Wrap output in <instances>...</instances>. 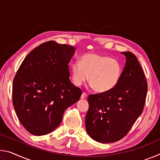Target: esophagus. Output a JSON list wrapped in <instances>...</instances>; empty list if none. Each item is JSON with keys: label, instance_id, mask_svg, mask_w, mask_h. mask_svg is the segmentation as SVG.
I'll use <instances>...</instances> for the list:
<instances>
[{"label": "esophagus", "instance_id": "34e87169", "mask_svg": "<svg viewBox=\"0 0 160 160\" xmlns=\"http://www.w3.org/2000/svg\"><path fill=\"white\" fill-rule=\"evenodd\" d=\"M87 97H88V96H87L86 93H85V92H83V93L82 94V95H81V99H87Z\"/></svg>", "mask_w": 160, "mask_h": 160}]
</instances>
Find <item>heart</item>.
Segmentation results:
<instances>
[{"label":"heart","instance_id":"1","mask_svg":"<svg viewBox=\"0 0 160 160\" xmlns=\"http://www.w3.org/2000/svg\"><path fill=\"white\" fill-rule=\"evenodd\" d=\"M72 80L77 87L88 79L90 86L99 93H107L117 85L122 74V68L118 61L109 56L90 53L83 55L80 62L71 66Z\"/></svg>","mask_w":160,"mask_h":160}]
</instances>
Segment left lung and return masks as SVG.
<instances>
[{"label": "left lung", "instance_id": "obj_1", "mask_svg": "<svg viewBox=\"0 0 160 160\" xmlns=\"http://www.w3.org/2000/svg\"><path fill=\"white\" fill-rule=\"evenodd\" d=\"M121 53L126 56V64L117 85L107 93L91 94L88 99L86 131L99 142H114L123 138L144 107L148 91L144 72L133 53Z\"/></svg>", "mask_w": 160, "mask_h": 160}]
</instances>
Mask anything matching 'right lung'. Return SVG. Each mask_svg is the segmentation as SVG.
<instances>
[{"mask_svg": "<svg viewBox=\"0 0 160 160\" xmlns=\"http://www.w3.org/2000/svg\"><path fill=\"white\" fill-rule=\"evenodd\" d=\"M72 46L46 42L32 50L13 80L12 102L19 121L34 135L54 131L64 112L80 99L82 91L69 80Z\"/></svg>", "mask_w": 160, "mask_h": 160, "instance_id": "right-lung-1", "label": "right lung"}]
</instances>
